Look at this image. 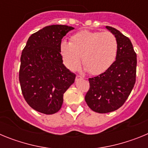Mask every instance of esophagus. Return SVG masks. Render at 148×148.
I'll return each mask as SVG.
<instances>
[{
  "label": "esophagus",
  "instance_id": "34e87169",
  "mask_svg": "<svg viewBox=\"0 0 148 148\" xmlns=\"http://www.w3.org/2000/svg\"><path fill=\"white\" fill-rule=\"evenodd\" d=\"M78 79H83V77L81 75H76V80H78Z\"/></svg>",
  "mask_w": 148,
  "mask_h": 148
}]
</instances>
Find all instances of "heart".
<instances>
[{"label": "heart", "mask_w": 148, "mask_h": 148, "mask_svg": "<svg viewBox=\"0 0 148 148\" xmlns=\"http://www.w3.org/2000/svg\"><path fill=\"white\" fill-rule=\"evenodd\" d=\"M118 51L116 38L110 32L82 30L72 35L70 43L62 41L60 53L63 62L70 70L82 64L92 75L108 70L115 61Z\"/></svg>", "instance_id": "obj_1"}]
</instances>
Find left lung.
Wrapping results in <instances>:
<instances>
[{"instance_id":"8db88e82","label":"left lung","mask_w":148,"mask_h":148,"mask_svg":"<svg viewBox=\"0 0 148 148\" xmlns=\"http://www.w3.org/2000/svg\"><path fill=\"white\" fill-rule=\"evenodd\" d=\"M106 28L117 40L116 59L104 73L89 78L90 89L85 95L89 108L99 113L121 108L131 92L136 76V53L130 40L113 27Z\"/></svg>"}]
</instances>
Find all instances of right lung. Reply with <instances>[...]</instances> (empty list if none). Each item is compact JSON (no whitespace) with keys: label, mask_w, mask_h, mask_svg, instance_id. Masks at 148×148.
Segmentation results:
<instances>
[{"label":"right lung","mask_w":148,"mask_h":148,"mask_svg":"<svg viewBox=\"0 0 148 148\" xmlns=\"http://www.w3.org/2000/svg\"><path fill=\"white\" fill-rule=\"evenodd\" d=\"M73 27L51 25L32 34L21 56L19 82L23 98L35 110L54 114L75 74L66 69L60 53L61 39Z\"/></svg>","instance_id":"add662e5"}]
</instances>
